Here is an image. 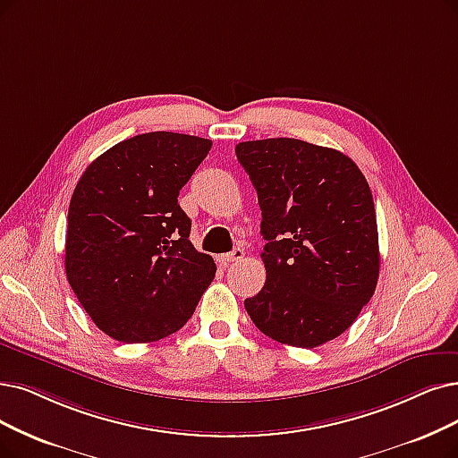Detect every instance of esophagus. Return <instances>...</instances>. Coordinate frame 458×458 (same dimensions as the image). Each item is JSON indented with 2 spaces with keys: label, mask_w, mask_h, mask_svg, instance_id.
<instances>
[{
  "label": "esophagus",
  "mask_w": 458,
  "mask_h": 458,
  "mask_svg": "<svg viewBox=\"0 0 458 458\" xmlns=\"http://www.w3.org/2000/svg\"><path fill=\"white\" fill-rule=\"evenodd\" d=\"M244 258V250L242 248H234L233 251H229V253H224L222 258H219L217 261L222 263L224 267H229L231 263H234V261H241Z\"/></svg>",
  "instance_id": "34e87169"
}]
</instances>
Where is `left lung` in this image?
<instances>
[{
  "instance_id": "left-lung-1",
  "label": "left lung",
  "mask_w": 458,
  "mask_h": 458,
  "mask_svg": "<svg viewBox=\"0 0 458 458\" xmlns=\"http://www.w3.org/2000/svg\"><path fill=\"white\" fill-rule=\"evenodd\" d=\"M261 207L267 282L244 306L280 344L312 350L340 336L379 276L369 182L345 154L299 139L236 144Z\"/></svg>"
}]
</instances>
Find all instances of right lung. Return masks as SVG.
I'll use <instances>...</instances> for the list:
<instances>
[{
    "label": "right lung",
    "mask_w": 458,
    "mask_h": 458,
    "mask_svg": "<svg viewBox=\"0 0 458 458\" xmlns=\"http://www.w3.org/2000/svg\"><path fill=\"white\" fill-rule=\"evenodd\" d=\"M212 140L152 131L94 159L72 191L65 274L86 314L125 344L165 338L184 327L216 263L190 241L178 205Z\"/></svg>",
    "instance_id": "1"
}]
</instances>
